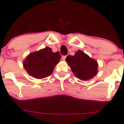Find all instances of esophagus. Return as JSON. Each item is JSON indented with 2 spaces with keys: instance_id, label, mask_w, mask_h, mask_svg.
<instances>
[{
  "instance_id": "obj_1",
  "label": "esophagus",
  "mask_w": 124,
  "mask_h": 124,
  "mask_svg": "<svg viewBox=\"0 0 124 124\" xmlns=\"http://www.w3.org/2000/svg\"><path fill=\"white\" fill-rule=\"evenodd\" d=\"M66 55H63V56H62V60H64V61L65 60H66Z\"/></svg>"
}]
</instances>
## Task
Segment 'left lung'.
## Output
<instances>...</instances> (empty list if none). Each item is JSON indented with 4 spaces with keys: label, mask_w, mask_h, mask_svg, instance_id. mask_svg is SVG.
Here are the masks:
<instances>
[{
    "label": "left lung",
    "mask_w": 124,
    "mask_h": 124,
    "mask_svg": "<svg viewBox=\"0 0 124 124\" xmlns=\"http://www.w3.org/2000/svg\"><path fill=\"white\" fill-rule=\"evenodd\" d=\"M66 60L76 77L87 81L98 73V62L83 51L78 50L74 55H68Z\"/></svg>",
    "instance_id": "8db88e82"
}]
</instances>
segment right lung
<instances>
[{
  "mask_svg": "<svg viewBox=\"0 0 124 124\" xmlns=\"http://www.w3.org/2000/svg\"><path fill=\"white\" fill-rule=\"evenodd\" d=\"M59 52L54 53L48 47L31 53L23 62V67L30 76L41 79L50 76L59 62Z\"/></svg>",
  "mask_w": 124,
  "mask_h": 124,
  "instance_id": "obj_1",
  "label": "right lung"
}]
</instances>
